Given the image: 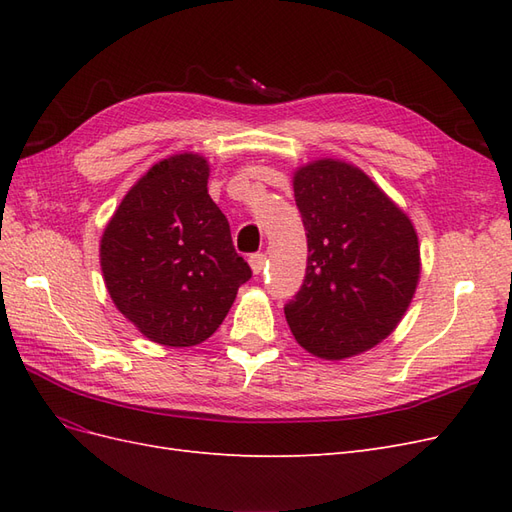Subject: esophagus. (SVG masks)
<instances>
[{
	"label": "esophagus",
	"mask_w": 512,
	"mask_h": 512,
	"mask_svg": "<svg viewBox=\"0 0 512 512\" xmlns=\"http://www.w3.org/2000/svg\"><path fill=\"white\" fill-rule=\"evenodd\" d=\"M265 265H267V256L265 254H252L250 256V267H252V271L258 275V273H262V269H265Z\"/></svg>",
	"instance_id": "obj_1"
}]
</instances>
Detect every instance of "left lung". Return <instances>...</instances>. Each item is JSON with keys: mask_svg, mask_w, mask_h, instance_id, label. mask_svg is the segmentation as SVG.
<instances>
[{"mask_svg": "<svg viewBox=\"0 0 512 512\" xmlns=\"http://www.w3.org/2000/svg\"><path fill=\"white\" fill-rule=\"evenodd\" d=\"M307 269L284 305L297 342L320 359L374 348L414 297L421 252L408 215L363 170L318 160L294 175Z\"/></svg>", "mask_w": 512, "mask_h": 512, "instance_id": "1", "label": "left lung"}]
</instances>
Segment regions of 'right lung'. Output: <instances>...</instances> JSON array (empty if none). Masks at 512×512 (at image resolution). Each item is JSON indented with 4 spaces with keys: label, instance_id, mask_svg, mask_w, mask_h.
Wrapping results in <instances>:
<instances>
[{
    "label": "right lung",
    "instance_id": "1",
    "mask_svg": "<svg viewBox=\"0 0 512 512\" xmlns=\"http://www.w3.org/2000/svg\"><path fill=\"white\" fill-rule=\"evenodd\" d=\"M196 153L158 162L121 200L100 243L119 312L151 342L196 346L215 333L252 269L235 252L226 215L207 194Z\"/></svg>",
    "mask_w": 512,
    "mask_h": 512
}]
</instances>
